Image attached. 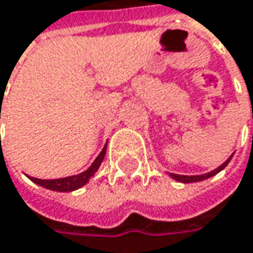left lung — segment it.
Instances as JSON below:
<instances>
[{
    "label": "left lung",
    "mask_w": 253,
    "mask_h": 253,
    "mask_svg": "<svg viewBox=\"0 0 253 253\" xmlns=\"http://www.w3.org/2000/svg\"><path fill=\"white\" fill-rule=\"evenodd\" d=\"M231 157H233V155H231ZM231 157L228 158L224 164H221L218 169H215L214 171H211V173H207V174H202V176H180V174H170V176L173 177L174 180H177V181H181V183H193V181H201V180H205V178H208V177H212L214 174H217L218 171H221V170H223V169L227 166L228 163H230Z\"/></svg>",
    "instance_id": "8db88e82"
}]
</instances>
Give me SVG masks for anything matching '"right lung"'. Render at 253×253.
I'll return each instance as SVG.
<instances>
[{
	"mask_svg": "<svg viewBox=\"0 0 253 253\" xmlns=\"http://www.w3.org/2000/svg\"><path fill=\"white\" fill-rule=\"evenodd\" d=\"M105 152H107V145L104 146V149L101 151V154L96 157V160L92 163V166L77 174V176H70L64 177V178H54V180H41V178H35V177H30V180L42 187H46V189H51V190H57V192H72V190H76L79 187H82L83 184H86L89 181V178L96 173V170L99 169L104 157H105Z\"/></svg>",
	"mask_w": 253,
	"mask_h": 253,
	"instance_id": "right-lung-1",
	"label": "right lung"
}]
</instances>
